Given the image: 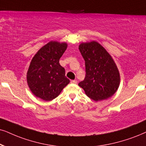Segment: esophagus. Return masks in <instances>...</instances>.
Here are the masks:
<instances>
[{"instance_id": "34e87169", "label": "esophagus", "mask_w": 146, "mask_h": 146, "mask_svg": "<svg viewBox=\"0 0 146 146\" xmlns=\"http://www.w3.org/2000/svg\"><path fill=\"white\" fill-rule=\"evenodd\" d=\"M71 83V84H76L77 82V80H72Z\"/></svg>"}]
</instances>
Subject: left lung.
Returning <instances> with one entry per match:
<instances>
[{"label": "left lung", "instance_id": "8db88e82", "mask_svg": "<svg viewBox=\"0 0 146 146\" xmlns=\"http://www.w3.org/2000/svg\"><path fill=\"white\" fill-rule=\"evenodd\" d=\"M79 49L85 60L86 75L79 86L88 97L98 102L112 96L119 88L121 77L113 58L96 41L82 42Z\"/></svg>", "mask_w": 146, "mask_h": 146}]
</instances>
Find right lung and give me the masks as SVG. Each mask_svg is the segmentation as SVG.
<instances>
[{"mask_svg": "<svg viewBox=\"0 0 146 146\" xmlns=\"http://www.w3.org/2000/svg\"><path fill=\"white\" fill-rule=\"evenodd\" d=\"M67 43L50 41L43 46L31 60L27 72V83L35 96L45 101L56 98L70 80L65 77L59 59Z\"/></svg>", "mask_w": 146, "mask_h": 146, "instance_id": "add662e5", "label": "right lung"}]
</instances>
